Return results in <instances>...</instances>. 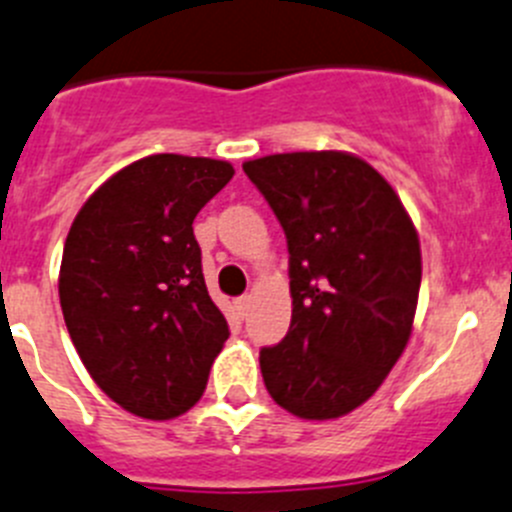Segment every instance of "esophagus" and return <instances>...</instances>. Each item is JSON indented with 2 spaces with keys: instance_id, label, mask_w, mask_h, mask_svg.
I'll return each instance as SVG.
<instances>
[{
  "instance_id": "esophagus-1",
  "label": "esophagus",
  "mask_w": 512,
  "mask_h": 512,
  "mask_svg": "<svg viewBox=\"0 0 512 512\" xmlns=\"http://www.w3.org/2000/svg\"><path fill=\"white\" fill-rule=\"evenodd\" d=\"M250 303H252L250 295H240V298L234 300V310H237V315H240V318H245V315L250 313Z\"/></svg>"
}]
</instances>
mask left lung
<instances>
[{
    "instance_id": "8db88e82",
    "label": "left lung",
    "mask_w": 512,
    "mask_h": 512,
    "mask_svg": "<svg viewBox=\"0 0 512 512\" xmlns=\"http://www.w3.org/2000/svg\"><path fill=\"white\" fill-rule=\"evenodd\" d=\"M288 240L293 318L260 348L267 391L303 419H336L381 386L409 341L419 237L389 181L341 151L242 164Z\"/></svg>"
}]
</instances>
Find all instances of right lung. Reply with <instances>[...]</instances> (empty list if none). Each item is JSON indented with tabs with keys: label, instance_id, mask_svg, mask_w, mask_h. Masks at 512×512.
I'll return each instance as SVG.
<instances>
[{
	"label": "right lung",
	"instance_id": "right-lung-1",
	"mask_svg": "<svg viewBox=\"0 0 512 512\" xmlns=\"http://www.w3.org/2000/svg\"><path fill=\"white\" fill-rule=\"evenodd\" d=\"M232 176L227 161L146 156L105 181L70 227L65 326L95 384L136 417L189 412L229 338L191 224Z\"/></svg>",
	"mask_w": 512,
	"mask_h": 512
}]
</instances>
